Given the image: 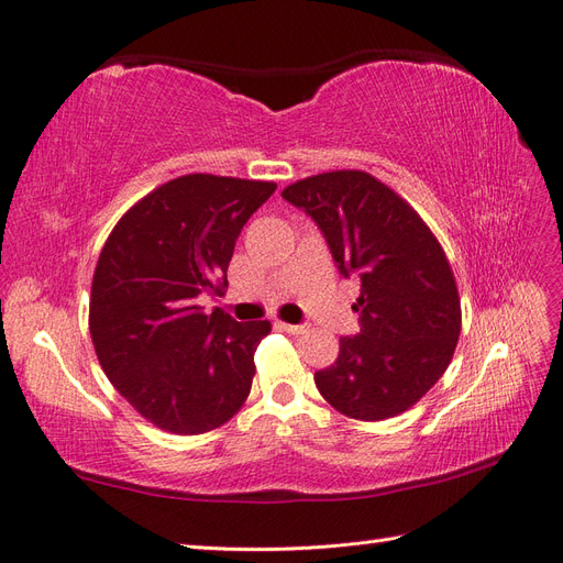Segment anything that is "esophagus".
<instances>
[{
  "label": "esophagus",
  "mask_w": 563,
  "mask_h": 563,
  "mask_svg": "<svg viewBox=\"0 0 563 563\" xmlns=\"http://www.w3.org/2000/svg\"><path fill=\"white\" fill-rule=\"evenodd\" d=\"M277 329H282L286 333H294V335H300V333L308 331V327H305V323H286V321H277Z\"/></svg>",
  "instance_id": "1"
}]
</instances>
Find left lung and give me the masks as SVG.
Returning <instances> with one entry per match:
<instances>
[{
  "label": "left lung",
  "instance_id": "8db88e82",
  "mask_svg": "<svg viewBox=\"0 0 563 563\" xmlns=\"http://www.w3.org/2000/svg\"><path fill=\"white\" fill-rule=\"evenodd\" d=\"M282 197L319 225L343 277L362 284L352 305L362 331L340 338L335 364L314 373L335 411L385 420L408 411L449 368L460 298L446 253L424 220L364 172H331Z\"/></svg>",
  "mask_w": 563,
  "mask_h": 563
}]
</instances>
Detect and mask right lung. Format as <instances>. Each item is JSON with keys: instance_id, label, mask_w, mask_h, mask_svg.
<instances>
[{"instance_id": "right-lung-1", "label": "right lung", "mask_w": 563, "mask_h": 563, "mask_svg": "<svg viewBox=\"0 0 563 563\" xmlns=\"http://www.w3.org/2000/svg\"><path fill=\"white\" fill-rule=\"evenodd\" d=\"M275 190L211 174L174 178L131 207L100 251L89 305L98 362L159 430H216L249 397L269 321L203 314L197 298L223 294L236 236Z\"/></svg>"}]
</instances>
